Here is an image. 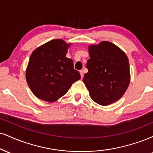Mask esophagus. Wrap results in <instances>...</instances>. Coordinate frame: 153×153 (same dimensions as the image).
Returning <instances> with one entry per match:
<instances>
[{
    "label": "esophagus",
    "mask_w": 153,
    "mask_h": 153,
    "mask_svg": "<svg viewBox=\"0 0 153 153\" xmlns=\"http://www.w3.org/2000/svg\"><path fill=\"white\" fill-rule=\"evenodd\" d=\"M80 76H81V78H82V77H83V71H80Z\"/></svg>",
    "instance_id": "1"
}]
</instances>
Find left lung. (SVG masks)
Returning <instances> with one entry per match:
<instances>
[{"mask_svg":"<svg viewBox=\"0 0 153 153\" xmlns=\"http://www.w3.org/2000/svg\"><path fill=\"white\" fill-rule=\"evenodd\" d=\"M88 72L82 79L91 97L101 105L118 100L126 93L130 80L128 58L113 43L102 41L88 48Z\"/></svg>","mask_w":153,"mask_h":153,"instance_id":"obj_1","label":"left lung"}]
</instances>
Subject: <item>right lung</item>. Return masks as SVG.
Returning a JSON list of instances; mask_svg holds the SVG:
<instances>
[{"mask_svg": "<svg viewBox=\"0 0 153 153\" xmlns=\"http://www.w3.org/2000/svg\"><path fill=\"white\" fill-rule=\"evenodd\" d=\"M67 44L61 39L52 40L31 54L26 70L29 88L37 97L54 102L67 93L71 85L80 79L72 59L66 58Z\"/></svg>", "mask_w": 153, "mask_h": 153, "instance_id": "right-lung-1", "label": "right lung"}]
</instances>
